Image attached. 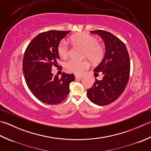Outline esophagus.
<instances>
[{
  "label": "esophagus",
  "instance_id": "obj_1",
  "mask_svg": "<svg viewBox=\"0 0 151 151\" xmlns=\"http://www.w3.org/2000/svg\"><path fill=\"white\" fill-rule=\"evenodd\" d=\"M82 78H83V76H82V75H75V78L76 79H82Z\"/></svg>",
  "mask_w": 151,
  "mask_h": 151
}]
</instances>
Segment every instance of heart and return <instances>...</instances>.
Here are the masks:
<instances>
[{"mask_svg":"<svg viewBox=\"0 0 151 151\" xmlns=\"http://www.w3.org/2000/svg\"><path fill=\"white\" fill-rule=\"evenodd\" d=\"M70 41L84 49L82 56L87 58L93 63H98L103 59L104 48L98 42L97 38L87 33L81 32L73 35L70 37ZM58 52L62 58H65L69 55V47L65 41H61L58 45ZM65 68L70 72L76 74L82 73L83 70L89 67V63L86 60L78 61L70 59L65 63Z\"/></svg>","mask_w":151,"mask_h":151,"instance_id":"heart-1","label":"heart"}]
</instances>
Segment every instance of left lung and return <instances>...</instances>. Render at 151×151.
I'll return each instance as SVG.
<instances>
[{"label":"left lung","instance_id":"left-lung-1","mask_svg":"<svg viewBox=\"0 0 151 151\" xmlns=\"http://www.w3.org/2000/svg\"><path fill=\"white\" fill-rule=\"evenodd\" d=\"M90 32L102 37L106 52L94 69L95 75L102 73L103 77L101 81L95 80L93 86L87 89V95L94 104L104 106L117 100L126 88L130 76V58L124 43L114 34L101 30Z\"/></svg>","mask_w":151,"mask_h":151}]
</instances>
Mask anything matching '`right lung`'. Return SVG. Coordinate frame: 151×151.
Here are the masks:
<instances>
[{
  "mask_svg": "<svg viewBox=\"0 0 151 151\" xmlns=\"http://www.w3.org/2000/svg\"><path fill=\"white\" fill-rule=\"evenodd\" d=\"M70 31L49 30L40 33L28 44L22 60V70L28 88L38 100L58 104L65 100L73 74L63 73L61 78L53 76L52 66L60 59L58 45Z\"/></svg>",
  "mask_w": 151,
  "mask_h": 151,
  "instance_id": "obj_1",
  "label": "right lung"
}]
</instances>
